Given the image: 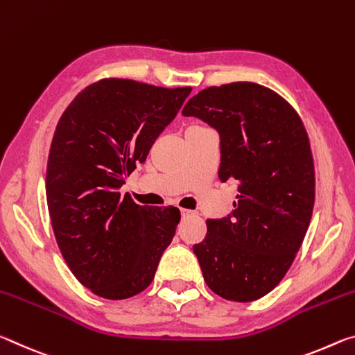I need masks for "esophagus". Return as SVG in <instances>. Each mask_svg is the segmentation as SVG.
Returning <instances> with one entry per match:
<instances>
[{
	"label": "esophagus",
	"instance_id": "34e87169",
	"mask_svg": "<svg viewBox=\"0 0 355 355\" xmlns=\"http://www.w3.org/2000/svg\"><path fill=\"white\" fill-rule=\"evenodd\" d=\"M191 214V211H189V209H181V216L182 217H189Z\"/></svg>",
	"mask_w": 355,
	"mask_h": 355
}]
</instances>
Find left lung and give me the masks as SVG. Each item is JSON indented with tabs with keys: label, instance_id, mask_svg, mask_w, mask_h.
<instances>
[{
	"label": "left lung",
	"instance_id": "obj_1",
	"mask_svg": "<svg viewBox=\"0 0 355 355\" xmlns=\"http://www.w3.org/2000/svg\"><path fill=\"white\" fill-rule=\"evenodd\" d=\"M220 133L218 179H236L231 216L207 218L193 252L211 291L232 302L269 294L291 267L315 206V164L300 116L250 81L211 86L185 103Z\"/></svg>",
	"mask_w": 355,
	"mask_h": 355
}]
</instances>
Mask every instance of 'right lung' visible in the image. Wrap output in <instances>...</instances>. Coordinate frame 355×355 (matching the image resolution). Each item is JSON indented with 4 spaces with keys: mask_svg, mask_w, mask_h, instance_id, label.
Masks as SVG:
<instances>
[{
    "mask_svg": "<svg viewBox=\"0 0 355 355\" xmlns=\"http://www.w3.org/2000/svg\"><path fill=\"white\" fill-rule=\"evenodd\" d=\"M190 91L102 78L78 92L58 121L45 181L51 228L69 269L98 297L144 291L173 241L178 207L139 206L119 189Z\"/></svg>",
    "mask_w": 355,
    "mask_h": 355,
    "instance_id": "1",
    "label": "right lung"
}]
</instances>
